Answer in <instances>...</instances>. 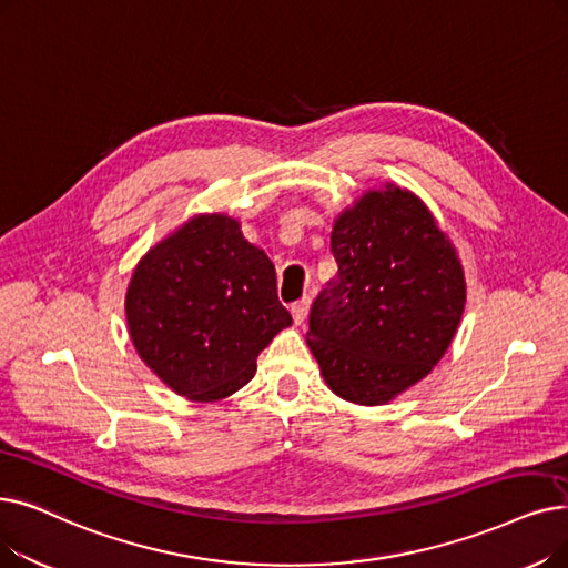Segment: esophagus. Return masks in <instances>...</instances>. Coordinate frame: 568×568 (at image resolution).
<instances>
[{
    "label": "esophagus",
    "mask_w": 568,
    "mask_h": 568,
    "mask_svg": "<svg viewBox=\"0 0 568 568\" xmlns=\"http://www.w3.org/2000/svg\"><path fill=\"white\" fill-rule=\"evenodd\" d=\"M308 308H311V297H304V300L294 302V304L290 306V313H292L294 325H302V323H304L306 315H308Z\"/></svg>",
    "instance_id": "1"
}]
</instances>
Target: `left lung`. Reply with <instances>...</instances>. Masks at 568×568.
<instances>
[{"label": "left lung", "instance_id": "obj_1", "mask_svg": "<svg viewBox=\"0 0 568 568\" xmlns=\"http://www.w3.org/2000/svg\"><path fill=\"white\" fill-rule=\"evenodd\" d=\"M338 274L311 306L306 343L336 397L381 406L446 355L466 304L450 236L415 192L385 183L332 227Z\"/></svg>", "mask_w": 568, "mask_h": 568}]
</instances>
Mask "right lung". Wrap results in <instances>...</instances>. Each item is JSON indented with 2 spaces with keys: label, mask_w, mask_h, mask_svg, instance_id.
Here are the masks:
<instances>
[{
  "label": "right lung",
  "mask_w": 568,
  "mask_h": 568,
  "mask_svg": "<svg viewBox=\"0 0 568 568\" xmlns=\"http://www.w3.org/2000/svg\"><path fill=\"white\" fill-rule=\"evenodd\" d=\"M125 317L143 364L192 402L241 389L257 355L292 325L274 264L227 213L187 217L139 260Z\"/></svg>",
  "instance_id": "obj_1"
}]
</instances>
